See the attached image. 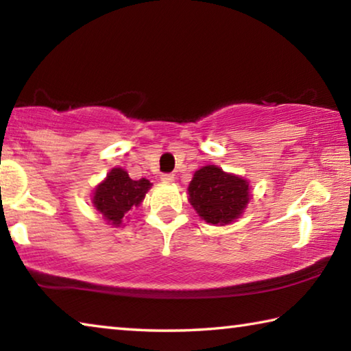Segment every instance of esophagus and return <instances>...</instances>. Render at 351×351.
<instances>
[{
  "label": "esophagus",
  "mask_w": 351,
  "mask_h": 351,
  "mask_svg": "<svg viewBox=\"0 0 351 351\" xmlns=\"http://www.w3.org/2000/svg\"><path fill=\"white\" fill-rule=\"evenodd\" d=\"M175 180V175L173 173H164L161 175V181L162 182H173Z\"/></svg>",
  "instance_id": "34e87169"
}]
</instances>
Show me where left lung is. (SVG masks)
Masks as SVG:
<instances>
[{
	"label": "left lung",
	"mask_w": 351,
	"mask_h": 351,
	"mask_svg": "<svg viewBox=\"0 0 351 351\" xmlns=\"http://www.w3.org/2000/svg\"><path fill=\"white\" fill-rule=\"evenodd\" d=\"M187 192L189 203L198 217L213 226L237 221L252 197L247 180L228 173L218 165H204L195 171Z\"/></svg>",
	"instance_id": "1"
}]
</instances>
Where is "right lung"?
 I'll return each mask as SVG.
<instances>
[{"label":"right lung","mask_w":351,"mask_h":351,"mask_svg":"<svg viewBox=\"0 0 351 351\" xmlns=\"http://www.w3.org/2000/svg\"><path fill=\"white\" fill-rule=\"evenodd\" d=\"M150 187L152 182L145 178L134 181L128 176V171L114 167L94 187L91 203L106 223L121 228L123 219L128 218V212L139 207Z\"/></svg>","instance_id":"1"}]
</instances>
